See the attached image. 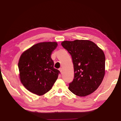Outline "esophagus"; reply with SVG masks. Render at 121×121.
<instances>
[{
	"instance_id": "34e87169",
	"label": "esophagus",
	"mask_w": 121,
	"mask_h": 121,
	"mask_svg": "<svg viewBox=\"0 0 121 121\" xmlns=\"http://www.w3.org/2000/svg\"><path fill=\"white\" fill-rule=\"evenodd\" d=\"M59 71H60L61 73H62V68H60V69H59Z\"/></svg>"
}]
</instances>
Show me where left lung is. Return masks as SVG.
<instances>
[{
  "label": "left lung",
  "instance_id": "8db88e82",
  "mask_svg": "<svg viewBox=\"0 0 121 121\" xmlns=\"http://www.w3.org/2000/svg\"><path fill=\"white\" fill-rule=\"evenodd\" d=\"M61 45L71 55L74 65V79L69 83V90L80 97L92 93L104 76L106 59L103 51L88 40L64 41Z\"/></svg>",
  "mask_w": 121,
  "mask_h": 121
}]
</instances>
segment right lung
<instances>
[{
  "label": "right lung",
  "mask_w": 121,
  "mask_h": 121,
  "mask_svg": "<svg viewBox=\"0 0 121 121\" xmlns=\"http://www.w3.org/2000/svg\"><path fill=\"white\" fill-rule=\"evenodd\" d=\"M58 46L56 42L33 45L22 54L18 63L20 80L28 91L39 96L52 88L60 72L53 67L51 58Z\"/></svg>",
  "instance_id": "add662e5"
}]
</instances>
